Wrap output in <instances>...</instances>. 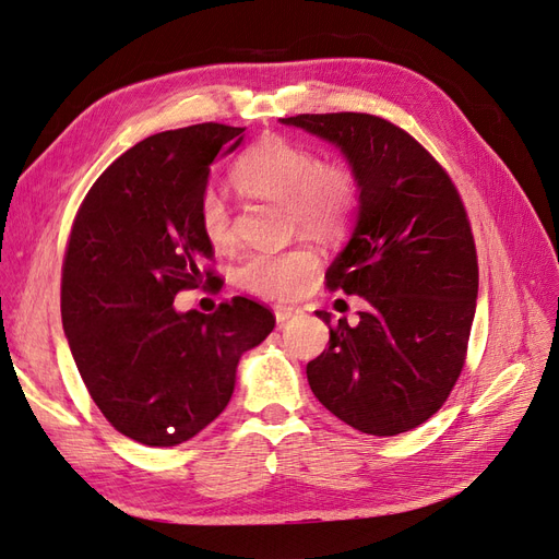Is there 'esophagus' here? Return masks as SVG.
<instances>
[{
	"instance_id": "esophagus-1",
	"label": "esophagus",
	"mask_w": 559,
	"mask_h": 559,
	"mask_svg": "<svg viewBox=\"0 0 559 559\" xmlns=\"http://www.w3.org/2000/svg\"><path fill=\"white\" fill-rule=\"evenodd\" d=\"M300 312V308L296 306H275V319L277 324H284V321H289L292 317H296Z\"/></svg>"
}]
</instances>
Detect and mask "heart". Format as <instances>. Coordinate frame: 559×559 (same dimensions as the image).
Masks as SVG:
<instances>
[{"label":"heart","mask_w":559,"mask_h":559,"mask_svg":"<svg viewBox=\"0 0 559 559\" xmlns=\"http://www.w3.org/2000/svg\"><path fill=\"white\" fill-rule=\"evenodd\" d=\"M233 179L245 191L286 200L294 224L317 235L341 230L357 198V181L343 165H321L317 151L284 138L253 144L233 167ZM198 222L214 247L233 242L224 198L207 189L200 198ZM319 265L314 249L298 245L284 251H251L235 277L242 289L263 298H294L308 289Z\"/></svg>","instance_id":"b5f03b06"}]
</instances>
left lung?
Instances as JSON below:
<instances>
[{
  "label": "left lung",
  "mask_w": 559,
  "mask_h": 559,
  "mask_svg": "<svg viewBox=\"0 0 559 559\" xmlns=\"http://www.w3.org/2000/svg\"><path fill=\"white\" fill-rule=\"evenodd\" d=\"M341 148L357 181V222L326 270L331 289L361 296L357 324L326 310L329 349L308 364L314 396L345 425L396 436L450 396L466 357L478 259L448 173L408 132L370 114L280 118Z\"/></svg>",
  "instance_id": "obj_1"
}]
</instances>
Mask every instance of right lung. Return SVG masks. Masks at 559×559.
<instances>
[{
	"mask_svg": "<svg viewBox=\"0 0 559 559\" xmlns=\"http://www.w3.org/2000/svg\"><path fill=\"white\" fill-rule=\"evenodd\" d=\"M245 128L200 123L151 134L93 183L62 265V329L93 401L116 431L148 448L189 441L224 413L242 354L275 317L235 296L216 312H177L210 270L198 222L210 165Z\"/></svg>",
	"mask_w": 559,
	"mask_h": 559,
	"instance_id": "add662e5",
	"label": "right lung"
}]
</instances>
